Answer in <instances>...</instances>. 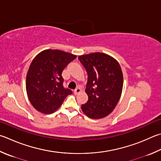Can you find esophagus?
Returning a JSON list of instances; mask_svg holds the SVG:
<instances>
[{
	"label": "esophagus",
	"instance_id": "obj_1",
	"mask_svg": "<svg viewBox=\"0 0 161 161\" xmlns=\"http://www.w3.org/2000/svg\"><path fill=\"white\" fill-rule=\"evenodd\" d=\"M81 92V89L80 88H77L74 91V93L75 94H78V93H80Z\"/></svg>",
	"mask_w": 161,
	"mask_h": 161
}]
</instances>
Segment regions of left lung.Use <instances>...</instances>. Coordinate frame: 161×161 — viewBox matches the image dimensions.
I'll return each mask as SVG.
<instances>
[{
  "label": "left lung",
  "instance_id": "obj_1",
  "mask_svg": "<svg viewBox=\"0 0 161 161\" xmlns=\"http://www.w3.org/2000/svg\"><path fill=\"white\" fill-rule=\"evenodd\" d=\"M78 59L88 75L85 92L88 101L81 110L92 119H100L113 112L120 98L123 75L115 58L103 53L80 55Z\"/></svg>",
  "mask_w": 161,
  "mask_h": 161
}]
</instances>
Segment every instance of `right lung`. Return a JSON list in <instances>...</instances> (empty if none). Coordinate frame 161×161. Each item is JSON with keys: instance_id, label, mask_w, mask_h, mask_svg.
<instances>
[{"instance_id": "1", "label": "right lung", "mask_w": 161, "mask_h": 161, "mask_svg": "<svg viewBox=\"0 0 161 161\" xmlns=\"http://www.w3.org/2000/svg\"><path fill=\"white\" fill-rule=\"evenodd\" d=\"M76 58L69 53L47 49L32 60L27 74L26 90L30 103L39 112L54 113L72 94L71 90L63 87L62 72Z\"/></svg>"}]
</instances>
